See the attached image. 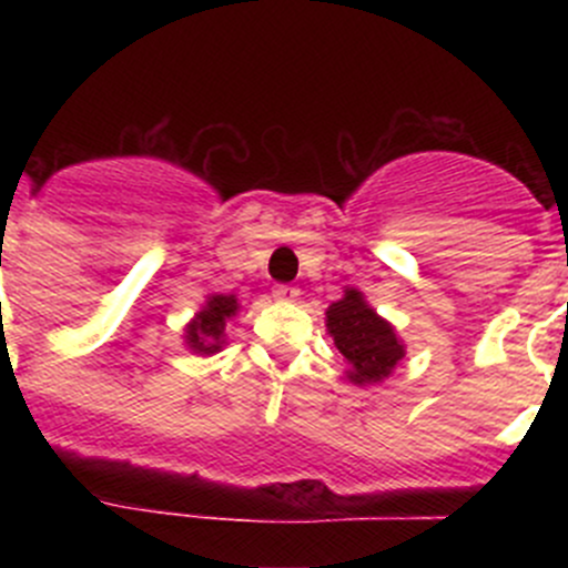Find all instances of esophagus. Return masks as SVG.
Instances as JSON below:
<instances>
[{"label":"esophagus","instance_id":"obj_1","mask_svg":"<svg viewBox=\"0 0 568 568\" xmlns=\"http://www.w3.org/2000/svg\"><path fill=\"white\" fill-rule=\"evenodd\" d=\"M272 294L277 296V300H283V302H294L296 296H300V288H296V285H285V283H280V285H274Z\"/></svg>","mask_w":568,"mask_h":568}]
</instances>
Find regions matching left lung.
I'll return each mask as SVG.
<instances>
[{
	"label": "left lung",
	"mask_w": 568,
	"mask_h": 568,
	"mask_svg": "<svg viewBox=\"0 0 568 568\" xmlns=\"http://www.w3.org/2000/svg\"><path fill=\"white\" fill-rule=\"evenodd\" d=\"M326 329L352 368L348 379L357 385L382 382L404 357V346L395 337L393 326L365 305L359 291H346L341 302L329 305Z\"/></svg>",
	"instance_id": "obj_1"
}]
</instances>
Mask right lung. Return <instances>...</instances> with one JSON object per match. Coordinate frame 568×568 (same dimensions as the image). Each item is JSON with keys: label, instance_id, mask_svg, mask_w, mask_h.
Returning a JSON list of instances; mask_svg holds the SVG:
<instances>
[{"label": "right lung", "instance_id": "add662e5", "mask_svg": "<svg viewBox=\"0 0 568 568\" xmlns=\"http://www.w3.org/2000/svg\"><path fill=\"white\" fill-rule=\"evenodd\" d=\"M239 302L233 294H216L209 296V305L200 311V316L189 324L186 343L192 352L197 354H214L222 346V332H225V321L236 316Z\"/></svg>", "mask_w": 568, "mask_h": 568}]
</instances>
